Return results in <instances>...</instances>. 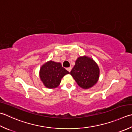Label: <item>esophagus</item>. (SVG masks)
<instances>
[{
  "mask_svg": "<svg viewBox=\"0 0 132 132\" xmlns=\"http://www.w3.org/2000/svg\"><path fill=\"white\" fill-rule=\"evenodd\" d=\"M71 69H72L71 67H69V68H67L66 69H67V70H68V71L70 72V71H71Z\"/></svg>",
  "mask_w": 132,
  "mask_h": 132,
  "instance_id": "esophagus-1",
  "label": "esophagus"
}]
</instances>
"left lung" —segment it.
<instances>
[{"instance_id": "left-lung-1", "label": "left lung", "mask_w": 132, "mask_h": 132, "mask_svg": "<svg viewBox=\"0 0 132 132\" xmlns=\"http://www.w3.org/2000/svg\"><path fill=\"white\" fill-rule=\"evenodd\" d=\"M75 81L83 89H89L97 83L100 70L97 63L87 56H80L70 72Z\"/></svg>"}]
</instances>
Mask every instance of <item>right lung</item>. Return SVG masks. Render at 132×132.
Here are the masks:
<instances>
[{"label":"right lung","mask_w":132,"mask_h":132,"mask_svg":"<svg viewBox=\"0 0 132 132\" xmlns=\"http://www.w3.org/2000/svg\"><path fill=\"white\" fill-rule=\"evenodd\" d=\"M70 73L60 63L50 61L44 64L40 69V78L47 88H55L60 84L61 79Z\"/></svg>","instance_id":"add662e5"}]
</instances>
